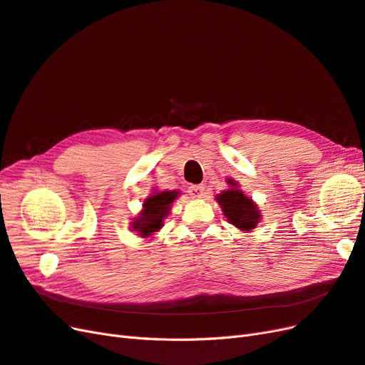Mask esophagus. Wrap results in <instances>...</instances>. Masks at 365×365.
<instances>
[{"label": "esophagus", "instance_id": "esophagus-1", "mask_svg": "<svg viewBox=\"0 0 365 365\" xmlns=\"http://www.w3.org/2000/svg\"><path fill=\"white\" fill-rule=\"evenodd\" d=\"M188 192L195 197V199H202L205 195V186L203 185H191L188 188Z\"/></svg>", "mask_w": 365, "mask_h": 365}]
</instances>
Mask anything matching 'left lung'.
<instances>
[{"mask_svg":"<svg viewBox=\"0 0 365 365\" xmlns=\"http://www.w3.org/2000/svg\"><path fill=\"white\" fill-rule=\"evenodd\" d=\"M229 185H232V188L217 195V200L222 205V210L227 217L229 223L243 229V231H251L259 220L257 206L240 190L234 188L237 185L234 180H229Z\"/></svg>","mask_w":365,"mask_h":365,"instance_id":"left-lung-1","label":"left lung"}]
</instances>
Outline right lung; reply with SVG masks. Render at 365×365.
Returning a JSON list of instances; mask_svg holds the SVG:
<instances>
[{
  "instance_id": "obj_1",
  "label": "right lung",
  "mask_w": 365,
  "mask_h": 365,
  "mask_svg": "<svg viewBox=\"0 0 365 365\" xmlns=\"http://www.w3.org/2000/svg\"><path fill=\"white\" fill-rule=\"evenodd\" d=\"M177 197L175 191H163L158 192L143 202V211L133 223V229L138 231L139 235L148 237L153 232L159 231L163 226V217L170 214V205Z\"/></svg>"
}]
</instances>
